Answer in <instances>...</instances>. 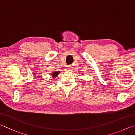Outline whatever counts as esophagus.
<instances>
[{
  "mask_svg": "<svg viewBox=\"0 0 135 135\" xmlns=\"http://www.w3.org/2000/svg\"><path fill=\"white\" fill-rule=\"evenodd\" d=\"M68 70H71L72 69V68L71 67V66H68Z\"/></svg>",
  "mask_w": 135,
  "mask_h": 135,
  "instance_id": "obj_1",
  "label": "esophagus"
}]
</instances>
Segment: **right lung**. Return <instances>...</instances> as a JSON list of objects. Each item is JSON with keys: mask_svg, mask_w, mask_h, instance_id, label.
I'll use <instances>...</instances> for the list:
<instances>
[{"mask_svg": "<svg viewBox=\"0 0 135 135\" xmlns=\"http://www.w3.org/2000/svg\"><path fill=\"white\" fill-rule=\"evenodd\" d=\"M60 72H59V71H57V72H54L52 73L51 76H53V78H55V77H56L57 76L58 74H59Z\"/></svg>", "mask_w": 135, "mask_h": 135, "instance_id": "obj_1", "label": "right lung"}]
</instances>
